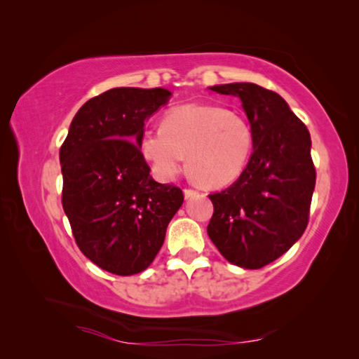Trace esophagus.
<instances>
[{
	"instance_id": "1",
	"label": "esophagus",
	"mask_w": 359,
	"mask_h": 359,
	"mask_svg": "<svg viewBox=\"0 0 359 359\" xmlns=\"http://www.w3.org/2000/svg\"><path fill=\"white\" fill-rule=\"evenodd\" d=\"M184 194H185V198H187V199H190V198L198 196L199 191H198V190H193V188H185V190H184Z\"/></svg>"
}]
</instances>
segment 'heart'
<instances>
[{
	"mask_svg": "<svg viewBox=\"0 0 359 359\" xmlns=\"http://www.w3.org/2000/svg\"><path fill=\"white\" fill-rule=\"evenodd\" d=\"M253 147L250 126L220 106L187 104L166 114L163 126L144 133L141 149L158 179L169 182L190 165L208 187L233 184Z\"/></svg>",
	"mask_w": 359,
	"mask_h": 359,
	"instance_id": "obj_1",
	"label": "heart"
}]
</instances>
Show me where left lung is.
<instances>
[{
    "mask_svg": "<svg viewBox=\"0 0 359 359\" xmlns=\"http://www.w3.org/2000/svg\"><path fill=\"white\" fill-rule=\"evenodd\" d=\"M210 90L242 101L253 154L233 185L209 194L214 215L208 234L229 263L259 269L288 252L307 228L317 179L311 135L276 92L248 82Z\"/></svg>",
    "mask_w": 359,
    "mask_h": 359,
    "instance_id": "8db88e82",
    "label": "left lung"
}]
</instances>
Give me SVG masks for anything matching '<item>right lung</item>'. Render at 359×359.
Masks as SVG:
<instances>
[{
  "mask_svg": "<svg viewBox=\"0 0 359 359\" xmlns=\"http://www.w3.org/2000/svg\"><path fill=\"white\" fill-rule=\"evenodd\" d=\"M169 96L165 88L107 90L79 109L60 149L62 204L76 244L112 274L147 269L184 203L179 187L151 179L141 151L144 121Z\"/></svg>",
  "mask_w": 359,
  "mask_h": 359,
  "instance_id": "obj_1",
  "label": "right lung"
}]
</instances>
